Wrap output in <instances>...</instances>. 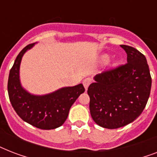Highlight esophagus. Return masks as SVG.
<instances>
[{
  "mask_svg": "<svg viewBox=\"0 0 157 157\" xmlns=\"http://www.w3.org/2000/svg\"><path fill=\"white\" fill-rule=\"evenodd\" d=\"M91 81H91L90 78H86L83 81V82H82V83H83V86H84V87H85V89H86V90H87V89H88L89 86H90V85L91 84Z\"/></svg>",
  "mask_w": 157,
  "mask_h": 157,
  "instance_id": "esophagus-1",
  "label": "esophagus"
}]
</instances>
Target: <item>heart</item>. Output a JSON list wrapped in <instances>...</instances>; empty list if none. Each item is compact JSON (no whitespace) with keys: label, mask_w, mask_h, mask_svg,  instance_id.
I'll return each mask as SVG.
<instances>
[{"label":"heart","mask_w":157,"mask_h":157,"mask_svg":"<svg viewBox=\"0 0 157 157\" xmlns=\"http://www.w3.org/2000/svg\"><path fill=\"white\" fill-rule=\"evenodd\" d=\"M100 61L103 63H107V62L109 61V57L107 54H103L100 57Z\"/></svg>","instance_id":"1"}]
</instances>
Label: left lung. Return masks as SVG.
Returning a JSON list of instances; mask_svg holds the SVG:
<instances>
[{
	"label": "left lung",
	"mask_w": 157,
	"mask_h": 157,
	"mask_svg": "<svg viewBox=\"0 0 157 157\" xmlns=\"http://www.w3.org/2000/svg\"><path fill=\"white\" fill-rule=\"evenodd\" d=\"M121 46L127 54V63L96 75L87 90L91 117L106 129H117L134 121L145 108L151 91L145 56L134 47Z\"/></svg>",
	"instance_id": "8db88e82"
}]
</instances>
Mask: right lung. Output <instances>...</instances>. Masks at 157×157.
<instances>
[{
	"label": "right lung",
	"mask_w": 157,
	"mask_h": 157,
	"mask_svg": "<svg viewBox=\"0 0 157 157\" xmlns=\"http://www.w3.org/2000/svg\"><path fill=\"white\" fill-rule=\"evenodd\" d=\"M34 45L30 44L21 50L10 71L9 98L16 113L24 121L38 129H56L65 122L71 105L85 92V88L79 84L44 95H36L26 90L20 82V63L23 54Z\"/></svg>",
	"instance_id": "add662e5"
}]
</instances>
